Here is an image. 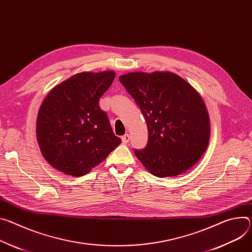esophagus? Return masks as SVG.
I'll return each instance as SVG.
<instances>
[{
    "label": "esophagus",
    "mask_w": 252,
    "mask_h": 252,
    "mask_svg": "<svg viewBox=\"0 0 252 252\" xmlns=\"http://www.w3.org/2000/svg\"><path fill=\"white\" fill-rule=\"evenodd\" d=\"M129 134L128 133H126L125 135H123L122 136V141H123V143H125V144H127L128 142H129Z\"/></svg>",
    "instance_id": "1"
}]
</instances>
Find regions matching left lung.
<instances>
[{
    "label": "left lung",
    "mask_w": 252,
    "mask_h": 252,
    "mask_svg": "<svg viewBox=\"0 0 252 252\" xmlns=\"http://www.w3.org/2000/svg\"><path fill=\"white\" fill-rule=\"evenodd\" d=\"M120 81L147 122L148 144L134 150L145 168L158 178L192 168L210 139L208 112L196 90L172 72H131Z\"/></svg>",
    "instance_id": "obj_1"
}]
</instances>
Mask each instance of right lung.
Wrapping results in <instances>:
<instances>
[{
  "mask_svg": "<svg viewBox=\"0 0 252 252\" xmlns=\"http://www.w3.org/2000/svg\"><path fill=\"white\" fill-rule=\"evenodd\" d=\"M114 76L113 71L81 72L54 87L44 99L37 118V141L55 169L83 176L122 143L99 106Z\"/></svg>",
  "mask_w": 252,
  "mask_h": 252,
  "instance_id": "right-lung-1",
  "label": "right lung"
}]
</instances>
